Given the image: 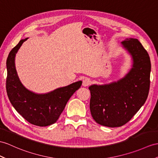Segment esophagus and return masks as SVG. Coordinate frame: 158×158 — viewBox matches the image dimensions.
Masks as SVG:
<instances>
[{"label":"esophagus","mask_w":158,"mask_h":158,"mask_svg":"<svg viewBox=\"0 0 158 158\" xmlns=\"http://www.w3.org/2000/svg\"><path fill=\"white\" fill-rule=\"evenodd\" d=\"M90 83H91V81L89 78H85L83 80L82 85L83 86H88Z\"/></svg>","instance_id":"34e87169"}]
</instances>
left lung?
Wrapping results in <instances>:
<instances>
[{
	"instance_id": "obj_1",
	"label": "left lung",
	"mask_w": 158,
	"mask_h": 158,
	"mask_svg": "<svg viewBox=\"0 0 158 158\" xmlns=\"http://www.w3.org/2000/svg\"><path fill=\"white\" fill-rule=\"evenodd\" d=\"M121 44L133 59L129 72L117 82L88 88L92 118L109 127L129 121L144 105L149 90L151 61L148 52L137 39H127Z\"/></svg>"
}]
</instances>
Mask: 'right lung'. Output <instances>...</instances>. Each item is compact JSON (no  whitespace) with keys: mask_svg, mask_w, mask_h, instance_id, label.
<instances>
[{"mask_svg":"<svg viewBox=\"0 0 158 158\" xmlns=\"http://www.w3.org/2000/svg\"><path fill=\"white\" fill-rule=\"evenodd\" d=\"M21 40L10 52L6 60V89L10 103L17 112L29 123L45 127L59 118L72 94L79 89L82 81L57 88L47 94H35L25 88L19 79L15 65V56L23 43Z\"/></svg>","mask_w":158,"mask_h":158,"instance_id":"add662e5","label":"right lung"}]
</instances>
